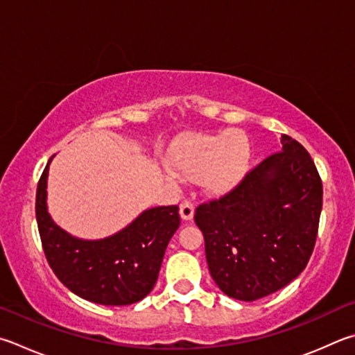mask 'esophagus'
<instances>
[{"mask_svg":"<svg viewBox=\"0 0 355 355\" xmlns=\"http://www.w3.org/2000/svg\"><path fill=\"white\" fill-rule=\"evenodd\" d=\"M180 216H182L183 220H192V217H194V205L189 200H184L180 205Z\"/></svg>","mask_w":355,"mask_h":355,"instance_id":"34e87169","label":"esophagus"}]
</instances>
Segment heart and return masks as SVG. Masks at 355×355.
Instances as JSON below:
<instances>
[{
	"label": "heart",
	"mask_w": 355,
	"mask_h": 355,
	"mask_svg": "<svg viewBox=\"0 0 355 355\" xmlns=\"http://www.w3.org/2000/svg\"><path fill=\"white\" fill-rule=\"evenodd\" d=\"M250 157L248 139L234 130H227L186 138L171 152V163L180 175L200 178L206 192L222 196L241 182L248 169ZM167 175L177 180L173 172Z\"/></svg>",
	"instance_id": "1"
}]
</instances>
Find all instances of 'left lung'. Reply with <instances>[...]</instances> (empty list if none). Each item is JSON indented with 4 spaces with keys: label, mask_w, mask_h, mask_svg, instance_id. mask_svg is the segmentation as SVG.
Listing matches in <instances>:
<instances>
[{
    "label": "left lung",
    "mask_w": 355,
    "mask_h": 355,
    "mask_svg": "<svg viewBox=\"0 0 355 355\" xmlns=\"http://www.w3.org/2000/svg\"><path fill=\"white\" fill-rule=\"evenodd\" d=\"M282 152L263 159L222 198L200 205L209 273L225 295L256 301L286 287L315 247L323 184L309 152L282 135Z\"/></svg>",
    "instance_id": "left-lung-1"
}]
</instances>
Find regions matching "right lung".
<instances>
[{
  "label": "right lung",
  "instance_id": "obj_1",
  "mask_svg": "<svg viewBox=\"0 0 355 355\" xmlns=\"http://www.w3.org/2000/svg\"><path fill=\"white\" fill-rule=\"evenodd\" d=\"M49 158L37 186L35 216L51 268L71 292L104 306L138 302L155 286L167 243L180 227L177 206H157L104 239H80L48 212Z\"/></svg>",
  "mask_w": 355,
  "mask_h": 355
}]
</instances>
